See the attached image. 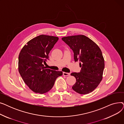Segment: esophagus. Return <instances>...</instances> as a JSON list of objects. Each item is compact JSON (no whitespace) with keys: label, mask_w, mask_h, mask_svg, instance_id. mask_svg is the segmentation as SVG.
<instances>
[{"label":"esophagus","mask_w":124,"mask_h":124,"mask_svg":"<svg viewBox=\"0 0 124 124\" xmlns=\"http://www.w3.org/2000/svg\"><path fill=\"white\" fill-rule=\"evenodd\" d=\"M63 75L64 76H69V75H70V73H67V72H63Z\"/></svg>","instance_id":"esophagus-1"}]
</instances>
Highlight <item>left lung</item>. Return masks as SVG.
I'll use <instances>...</instances> for the list:
<instances>
[{"label":"left lung","mask_w":124,"mask_h":124,"mask_svg":"<svg viewBox=\"0 0 124 124\" xmlns=\"http://www.w3.org/2000/svg\"><path fill=\"white\" fill-rule=\"evenodd\" d=\"M62 40L74 53L75 62L79 61L80 72H73L71 75L76 78L72 89L81 94L93 91L102 78L105 61L101 50L93 41L84 35L63 37Z\"/></svg>","instance_id":"8db88e82"}]
</instances>
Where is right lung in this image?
<instances>
[{
    "label": "right lung",
    "instance_id": "right-lung-1",
    "mask_svg": "<svg viewBox=\"0 0 124 124\" xmlns=\"http://www.w3.org/2000/svg\"><path fill=\"white\" fill-rule=\"evenodd\" d=\"M59 38L41 35L25 45L18 56V71L25 83L34 92L43 94L52 89L62 71L47 69L43 63L49 60L50 51Z\"/></svg>",
    "mask_w": 124,
    "mask_h": 124
}]
</instances>
